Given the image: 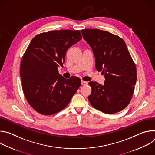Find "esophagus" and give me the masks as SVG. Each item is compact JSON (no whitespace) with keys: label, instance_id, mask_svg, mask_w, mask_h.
Wrapping results in <instances>:
<instances>
[{"label":"esophagus","instance_id":"obj_1","mask_svg":"<svg viewBox=\"0 0 155 155\" xmlns=\"http://www.w3.org/2000/svg\"><path fill=\"white\" fill-rule=\"evenodd\" d=\"M87 84V83L86 81H83V80L81 81V84H82V85H86Z\"/></svg>","mask_w":155,"mask_h":155}]
</instances>
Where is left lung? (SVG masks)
Instances as JSON below:
<instances>
[{"instance_id":"1","label":"left lung","mask_w":155,"mask_h":155,"mask_svg":"<svg viewBox=\"0 0 155 155\" xmlns=\"http://www.w3.org/2000/svg\"><path fill=\"white\" fill-rule=\"evenodd\" d=\"M95 57L96 69L104 74V84L89 82L91 105L107 114L121 111L129 104L137 80L136 64L124 41L119 36L97 29L81 30Z\"/></svg>"}]
</instances>
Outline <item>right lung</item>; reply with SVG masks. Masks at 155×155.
<instances>
[{"label": "right lung", "instance_id": "add662e5", "mask_svg": "<svg viewBox=\"0 0 155 155\" xmlns=\"http://www.w3.org/2000/svg\"><path fill=\"white\" fill-rule=\"evenodd\" d=\"M82 38L79 31L59 30L35 35L20 65L25 96L41 115H51L67 107L81 85L77 77L65 79L58 72L68 48Z\"/></svg>", "mask_w": 155, "mask_h": 155}]
</instances>
